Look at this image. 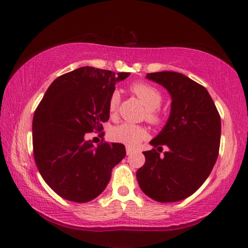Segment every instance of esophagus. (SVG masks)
<instances>
[{
	"instance_id": "obj_1",
	"label": "esophagus",
	"mask_w": 248,
	"mask_h": 248,
	"mask_svg": "<svg viewBox=\"0 0 248 248\" xmlns=\"http://www.w3.org/2000/svg\"><path fill=\"white\" fill-rule=\"evenodd\" d=\"M125 152H127V155H132L134 153V151L132 149L127 148V149H125Z\"/></svg>"
}]
</instances>
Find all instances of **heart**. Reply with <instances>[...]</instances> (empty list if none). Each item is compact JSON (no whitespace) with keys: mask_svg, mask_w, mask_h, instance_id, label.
Instances as JSON below:
<instances>
[{"mask_svg":"<svg viewBox=\"0 0 248 248\" xmlns=\"http://www.w3.org/2000/svg\"><path fill=\"white\" fill-rule=\"evenodd\" d=\"M132 93L139 98L146 108V119L152 124H158L162 119V116L158 111V107L162 104V94L156 87L149 83L137 82L130 86ZM119 104V93L112 92L109 98V112L114 114L117 110ZM149 136L148 130L139 124L124 123L117 125L111 130V139L123 143L129 148H136L142 141L145 140Z\"/></svg>","mask_w":248,"mask_h":248,"instance_id":"obj_1","label":"heart"}]
</instances>
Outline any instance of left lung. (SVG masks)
<instances>
[{
  "instance_id": "left-lung-1",
  "label": "left lung",
  "mask_w": 248,
  "mask_h": 248,
  "mask_svg": "<svg viewBox=\"0 0 248 248\" xmlns=\"http://www.w3.org/2000/svg\"><path fill=\"white\" fill-rule=\"evenodd\" d=\"M165 87L171 97L167 123L143 152L145 163L137 171L141 190L158 202H175L200 188L219 155L221 119L208 91L177 72L148 73L145 77Z\"/></svg>"
}]
</instances>
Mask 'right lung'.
<instances>
[{
	"label": "right lung",
	"instance_id": "1",
	"mask_svg": "<svg viewBox=\"0 0 248 248\" xmlns=\"http://www.w3.org/2000/svg\"><path fill=\"white\" fill-rule=\"evenodd\" d=\"M129 75L83 66L54 79L37 107L33 157L41 177L62 198L81 203L95 199L125 156L124 144L104 142L95 148L85 133L102 131L116 83Z\"/></svg>",
	"mask_w": 248,
	"mask_h": 248
}]
</instances>
